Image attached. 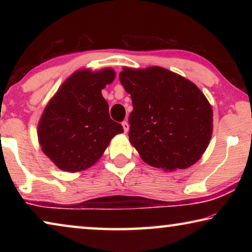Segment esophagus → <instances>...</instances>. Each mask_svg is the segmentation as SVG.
<instances>
[{"instance_id": "esophagus-1", "label": "esophagus", "mask_w": 252, "mask_h": 252, "mask_svg": "<svg viewBox=\"0 0 252 252\" xmlns=\"http://www.w3.org/2000/svg\"><path fill=\"white\" fill-rule=\"evenodd\" d=\"M122 126H123V130H125V132L126 133V132L129 131V123H127L126 121H123L122 122Z\"/></svg>"}]
</instances>
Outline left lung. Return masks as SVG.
I'll return each mask as SVG.
<instances>
[{
    "instance_id": "left-lung-1",
    "label": "left lung",
    "mask_w": 252,
    "mask_h": 252,
    "mask_svg": "<svg viewBox=\"0 0 252 252\" xmlns=\"http://www.w3.org/2000/svg\"><path fill=\"white\" fill-rule=\"evenodd\" d=\"M119 78L131 94L129 139L141 159L163 171L194 164L213 129L211 104L197 85L161 66L123 67Z\"/></svg>"
}]
</instances>
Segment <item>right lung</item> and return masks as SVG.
Returning <instances> with one entry per match:
<instances>
[{
    "label": "right lung",
    "instance_id": "obj_1",
    "mask_svg": "<svg viewBox=\"0 0 252 252\" xmlns=\"http://www.w3.org/2000/svg\"><path fill=\"white\" fill-rule=\"evenodd\" d=\"M111 67L82 69L67 78L51 97L37 126L42 151L57 167L79 172L92 167L123 132L110 118L109 104L101 90L113 82Z\"/></svg>",
    "mask_w": 252,
    "mask_h": 252
}]
</instances>
